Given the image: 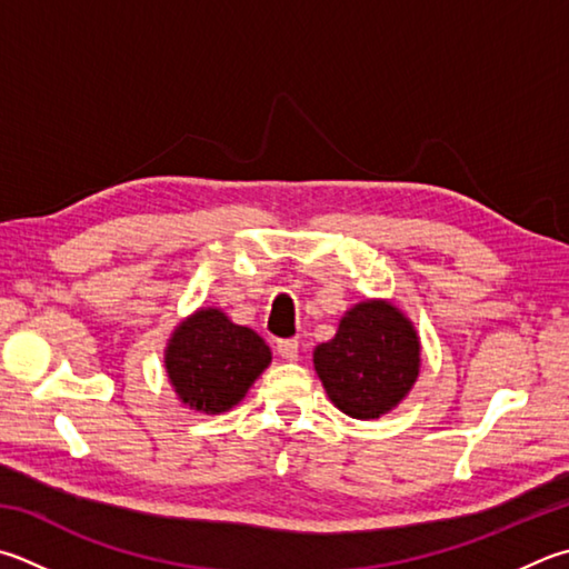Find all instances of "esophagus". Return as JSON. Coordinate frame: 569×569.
Here are the masks:
<instances>
[{
	"label": "esophagus",
	"instance_id": "esophagus-1",
	"mask_svg": "<svg viewBox=\"0 0 569 569\" xmlns=\"http://www.w3.org/2000/svg\"><path fill=\"white\" fill-rule=\"evenodd\" d=\"M278 356H281L283 360H298V340L291 338V340H278Z\"/></svg>",
	"mask_w": 569,
	"mask_h": 569
}]
</instances>
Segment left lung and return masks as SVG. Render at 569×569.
<instances>
[{
  "mask_svg": "<svg viewBox=\"0 0 569 569\" xmlns=\"http://www.w3.org/2000/svg\"><path fill=\"white\" fill-rule=\"evenodd\" d=\"M420 336L386 298L348 308L336 336L313 350L330 402L356 420H378L406 400L420 376Z\"/></svg>",
  "mask_w": 569,
  "mask_h": 569,
  "instance_id": "8db88e82",
  "label": "left lung"
}]
</instances>
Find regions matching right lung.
I'll use <instances>...</instances> for the list:
<instances>
[{
    "label": "right lung",
    "mask_w": 569,
    "mask_h": 569,
    "mask_svg": "<svg viewBox=\"0 0 569 569\" xmlns=\"http://www.w3.org/2000/svg\"><path fill=\"white\" fill-rule=\"evenodd\" d=\"M268 366L271 348L266 340L213 306L186 316L163 348L173 392L186 408L203 416H221L239 406Z\"/></svg>",
    "instance_id": "add662e5"
}]
</instances>
